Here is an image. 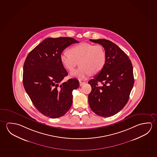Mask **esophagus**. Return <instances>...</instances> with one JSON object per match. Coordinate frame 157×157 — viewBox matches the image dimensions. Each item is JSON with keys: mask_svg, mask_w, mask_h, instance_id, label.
Masks as SVG:
<instances>
[{"mask_svg": "<svg viewBox=\"0 0 157 157\" xmlns=\"http://www.w3.org/2000/svg\"><path fill=\"white\" fill-rule=\"evenodd\" d=\"M85 82H80H80H79L80 86H82V85H84V84H85Z\"/></svg>", "mask_w": 157, "mask_h": 157, "instance_id": "obj_1", "label": "esophagus"}]
</instances>
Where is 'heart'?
Returning a JSON list of instances; mask_svg holds the SVG:
<instances>
[{
  "label": "heart",
  "instance_id": "obj_1",
  "mask_svg": "<svg viewBox=\"0 0 157 157\" xmlns=\"http://www.w3.org/2000/svg\"><path fill=\"white\" fill-rule=\"evenodd\" d=\"M59 59L62 65L69 71L73 70L79 61V68L71 72L70 75L84 79L91 74H98L103 70L106 62V53L101 45L85 43L73 46L69 52H62Z\"/></svg>",
  "mask_w": 157,
  "mask_h": 157
}]
</instances>
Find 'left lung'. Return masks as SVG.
<instances>
[{"label":"left lung","instance_id":"1","mask_svg":"<svg viewBox=\"0 0 157 157\" xmlns=\"http://www.w3.org/2000/svg\"><path fill=\"white\" fill-rule=\"evenodd\" d=\"M89 40L103 46L106 62L103 70L88 82L92 88L89 104L98 116L109 117L118 113L128 101L134 86L133 67L128 56L113 42Z\"/></svg>","mask_w":157,"mask_h":157}]
</instances>
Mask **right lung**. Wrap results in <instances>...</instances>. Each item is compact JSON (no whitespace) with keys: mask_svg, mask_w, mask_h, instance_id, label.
Segmentation results:
<instances>
[{"mask_svg":"<svg viewBox=\"0 0 157 157\" xmlns=\"http://www.w3.org/2000/svg\"><path fill=\"white\" fill-rule=\"evenodd\" d=\"M79 41L70 37L48 38L31 51L23 65V84L36 108L51 118L64 115L72 104V91L79 86L78 80H62L68 75L60 61L67 47Z\"/></svg>","mask_w":157,"mask_h":157,"instance_id":"obj_1","label":"right lung"}]
</instances>
